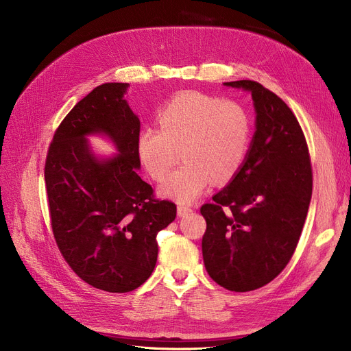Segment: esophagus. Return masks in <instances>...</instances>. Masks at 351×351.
Returning <instances> with one entry per match:
<instances>
[{"label": "esophagus", "instance_id": "34e87169", "mask_svg": "<svg viewBox=\"0 0 351 351\" xmlns=\"http://www.w3.org/2000/svg\"><path fill=\"white\" fill-rule=\"evenodd\" d=\"M192 212V209L189 208V206H183V205H179L178 206V215L179 216H186V215H189Z\"/></svg>", "mask_w": 351, "mask_h": 351}]
</instances>
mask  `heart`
<instances>
[{
	"label": "heart",
	"mask_w": 351,
	"mask_h": 351,
	"mask_svg": "<svg viewBox=\"0 0 351 351\" xmlns=\"http://www.w3.org/2000/svg\"><path fill=\"white\" fill-rule=\"evenodd\" d=\"M158 123L141 129L136 152L155 180L168 175L182 155L185 163L160 185V193L179 204H192L213 182L233 180L247 159L253 123L239 102L185 90L160 109Z\"/></svg>",
	"instance_id": "heart-1"
}]
</instances>
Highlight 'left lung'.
<instances>
[{
  "label": "left lung",
  "instance_id": "obj_1",
  "mask_svg": "<svg viewBox=\"0 0 351 351\" xmlns=\"http://www.w3.org/2000/svg\"><path fill=\"white\" fill-rule=\"evenodd\" d=\"M225 85L252 94L256 132L241 172L200 208L202 253L217 285L250 291L278 278L296 250L313 173L304 134L286 102L254 81Z\"/></svg>",
  "mask_w": 351,
  "mask_h": 351
}]
</instances>
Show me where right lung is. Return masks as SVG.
Segmentation results:
<instances>
[{
  "label": "right lung",
  "instance_id": "right-lung-1",
  "mask_svg": "<svg viewBox=\"0 0 351 351\" xmlns=\"http://www.w3.org/2000/svg\"><path fill=\"white\" fill-rule=\"evenodd\" d=\"M128 84L108 82L73 106L57 128L45 160V188L55 242L85 283L110 293L138 289L158 259L156 234L176 205L141 179V122L123 99ZM106 134L120 152L98 160L86 136Z\"/></svg>",
  "mask_w": 351,
  "mask_h": 351
}]
</instances>
